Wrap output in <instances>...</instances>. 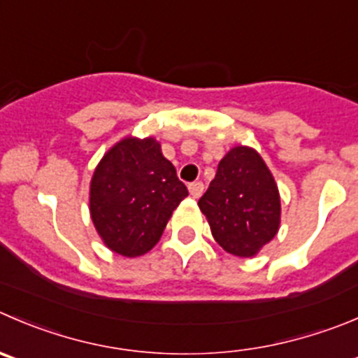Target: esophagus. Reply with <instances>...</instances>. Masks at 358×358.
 I'll return each instance as SVG.
<instances>
[{
  "instance_id": "esophagus-1",
  "label": "esophagus",
  "mask_w": 358,
  "mask_h": 358,
  "mask_svg": "<svg viewBox=\"0 0 358 358\" xmlns=\"http://www.w3.org/2000/svg\"><path fill=\"white\" fill-rule=\"evenodd\" d=\"M203 190H204V185L201 182H194L189 185V192L194 199H199L201 194H203Z\"/></svg>"
}]
</instances>
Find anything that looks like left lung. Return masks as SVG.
I'll return each instance as SVG.
<instances>
[{
	"mask_svg": "<svg viewBox=\"0 0 358 358\" xmlns=\"http://www.w3.org/2000/svg\"><path fill=\"white\" fill-rule=\"evenodd\" d=\"M215 241L241 259L255 257L278 234L282 203L275 176L252 147H232L199 199Z\"/></svg>",
	"mask_w": 358,
	"mask_h": 358,
	"instance_id": "obj_1",
	"label": "left lung"
}]
</instances>
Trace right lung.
<instances>
[{
  "instance_id": "1",
  "label": "right lung",
  "mask_w": 358,
  "mask_h": 358,
  "mask_svg": "<svg viewBox=\"0 0 358 358\" xmlns=\"http://www.w3.org/2000/svg\"><path fill=\"white\" fill-rule=\"evenodd\" d=\"M189 190L155 138L126 136L98 162L89 211L99 238L122 257L150 252Z\"/></svg>"
}]
</instances>
